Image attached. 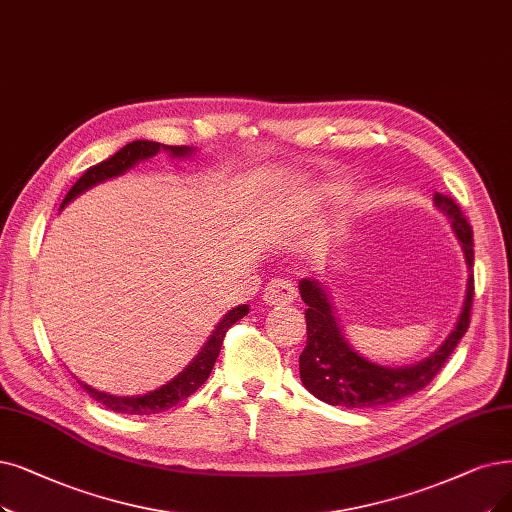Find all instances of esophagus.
I'll return each instance as SVG.
<instances>
[{
  "label": "esophagus",
  "mask_w": 512,
  "mask_h": 512,
  "mask_svg": "<svg viewBox=\"0 0 512 512\" xmlns=\"http://www.w3.org/2000/svg\"><path fill=\"white\" fill-rule=\"evenodd\" d=\"M294 298H296L294 285L290 281H285V279H273L267 285V290H264V296H262V300L267 302L269 306L290 304V302H294Z\"/></svg>",
  "instance_id": "esophagus-1"
}]
</instances>
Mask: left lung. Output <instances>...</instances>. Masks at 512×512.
I'll use <instances>...</instances> for the list:
<instances>
[{"label":"left lung","mask_w":512,"mask_h":512,"mask_svg":"<svg viewBox=\"0 0 512 512\" xmlns=\"http://www.w3.org/2000/svg\"><path fill=\"white\" fill-rule=\"evenodd\" d=\"M435 206L452 222V229L462 243L464 258L468 264L466 296L452 334L445 338V342L435 353L414 365H378L361 357L346 342L334 317L330 294L325 292L321 281L313 277L302 279L298 283V290L309 309L304 311L306 346L300 353V380L317 399L353 410V407H378L410 397L422 391L437 376L447 357L458 346L460 338L466 334L470 323V306H473L475 294L473 229H470L468 220L464 218L462 210L452 197L435 193Z\"/></svg>","instance_id":"obj_1"}]
</instances>
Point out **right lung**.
I'll list each match as a JSON object with an SVG mask.
<instances>
[{
  "label": "right lung",
  "instance_id": "right-lung-1",
  "mask_svg": "<svg viewBox=\"0 0 512 512\" xmlns=\"http://www.w3.org/2000/svg\"><path fill=\"white\" fill-rule=\"evenodd\" d=\"M159 151H168L172 157H187L195 149H191V147H168V145H159V142H153V140H134V142H130V145H126L124 149H119L115 155H111L109 159L100 161V163H96V166L88 168L86 174L81 176L71 187L65 201L60 203V208H65L67 203L73 201L77 195L100 185V182H105L109 178L121 176L124 172H128L132 166H136L138 161H145V159L157 155ZM248 311H250V306L241 304V306H235L233 311L224 315L220 319V323L216 325V330L212 332L210 340L206 342V346H203V349L197 353V357L174 380L159 386L157 391H151L147 395H136V397H117V395L96 391V388H92L84 382H79V380L77 382L92 399H96L98 403L105 405L107 410H111V412L130 414V416H151V414L166 412V410H170V407H174L176 403L191 397L197 391V388L208 380V376L212 374V367L218 359L222 340H224V336H227V330L233 323H237L241 317L248 315Z\"/></svg>",
  "mask_w": 512,
  "mask_h": 512
}]
</instances>
